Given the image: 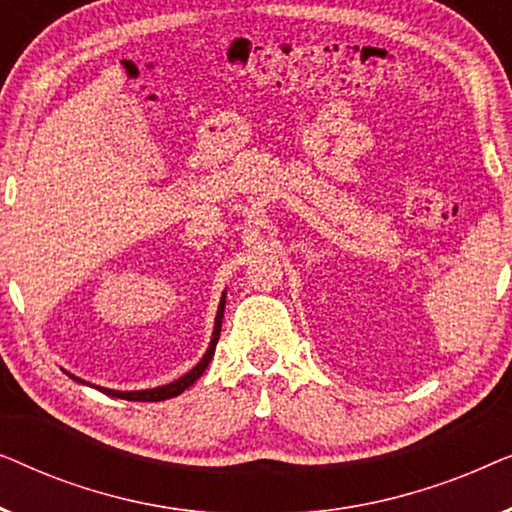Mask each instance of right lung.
Returning <instances> with one entry per match:
<instances>
[{"label":"right lung","instance_id":"obj_1","mask_svg":"<svg viewBox=\"0 0 512 512\" xmlns=\"http://www.w3.org/2000/svg\"><path fill=\"white\" fill-rule=\"evenodd\" d=\"M223 305H226V300L221 298V305H219V314H216V326H214V335H212V342H209V349L207 354L202 356V361L195 366L191 373H186L184 377H179L177 382L172 384H165V387H158V389H149V391H111V389H100L104 394L109 396H116V398H128V401H144V403H153V401H165V398H172V396H179L181 391L191 387V384L198 380V377L205 373V368L209 366V361H212L214 356V349H216V342H219V333H221V319H223ZM76 380V377H74ZM81 382V380H76Z\"/></svg>","mask_w":512,"mask_h":512}]
</instances>
